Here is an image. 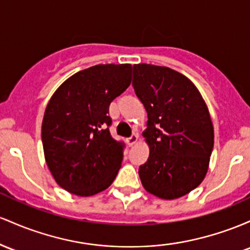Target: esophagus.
Returning <instances> with one entry per match:
<instances>
[{
  "instance_id": "34e87169",
  "label": "esophagus",
  "mask_w": 250,
  "mask_h": 250,
  "mask_svg": "<svg viewBox=\"0 0 250 250\" xmlns=\"http://www.w3.org/2000/svg\"><path fill=\"white\" fill-rule=\"evenodd\" d=\"M137 140H138V136H137V134H132V136H131L130 138L126 139V143H127L128 146H132V145L136 144Z\"/></svg>"
}]
</instances>
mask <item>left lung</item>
Here are the masks:
<instances>
[{
    "mask_svg": "<svg viewBox=\"0 0 250 250\" xmlns=\"http://www.w3.org/2000/svg\"><path fill=\"white\" fill-rule=\"evenodd\" d=\"M132 86L148 119L143 136L150 156L138 171L143 187L163 200L182 197L208 171L214 147L208 107L191 81L167 67L133 64Z\"/></svg>",
    "mask_w": 250,
    "mask_h": 250,
    "instance_id": "left-lung-1",
    "label": "left lung"
}]
</instances>
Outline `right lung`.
Returning <instances> with one entry per match:
<instances>
[{
  "mask_svg": "<svg viewBox=\"0 0 250 250\" xmlns=\"http://www.w3.org/2000/svg\"><path fill=\"white\" fill-rule=\"evenodd\" d=\"M130 63L75 73L50 98L43 122L44 158L57 183L78 196L107 189L122 167L124 142L112 138L110 104L131 83Z\"/></svg>",
  "mask_w": 250,
  "mask_h": 250,
  "instance_id": "add662e5",
  "label": "right lung"
}]
</instances>
